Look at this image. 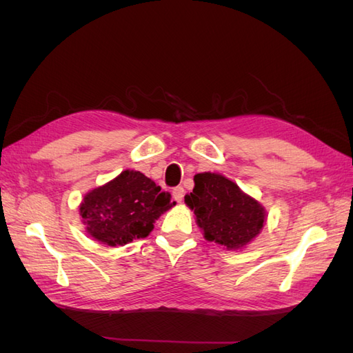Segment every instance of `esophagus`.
Here are the masks:
<instances>
[{
	"mask_svg": "<svg viewBox=\"0 0 353 353\" xmlns=\"http://www.w3.org/2000/svg\"><path fill=\"white\" fill-rule=\"evenodd\" d=\"M172 196H174V199L178 201V203H181L184 200V188L183 187H175L174 190H172Z\"/></svg>",
	"mask_w": 353,
	"mask_h": 353,
	"instance_id": "34e87169",
	"label": "esophagus"
}]
</instances>
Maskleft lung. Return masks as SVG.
Listing matches in <instances>:
<instances>
[{
    "instance_id": "left-lung-1",
    "label": "left lung",
    "mask_w": 353,
    "mask_h": 353,
    "mask_svg": "<svg viewBox=\"0 0 353 353\" xmlns=\"http://www.w3.org/2000/svg\"><path fill=\"white\" fill-rule=\"evenodd\" d=\"M197 225L208 241L236 250L249 244L263 228L265 209L240 187L219 174L194 175V188L185 194Z\"/></svg>"
}]
</instances>
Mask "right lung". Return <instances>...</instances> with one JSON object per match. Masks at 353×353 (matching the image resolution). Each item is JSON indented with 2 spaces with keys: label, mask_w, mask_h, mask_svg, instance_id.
I'll list each match as a JSON object with an SVG mask.
<instances>
[{
  "label": "right lung",
  "mask_w": 353,
  "mask_h": 353,
  "mask_svg": "<svg viewBox=\"0 0 353 353\" xmlns=\"http://www.w3.org/2000/svg\"><path fill=\"white\" fill-rule=\"evenodd\" d=\"M174 205L154 181L126 169L110 183L91 190L79 212L91 237L108 245H123L147 237L156 219Z\"/></svg>",
  "instance_id": "1"
}]
</instances>
